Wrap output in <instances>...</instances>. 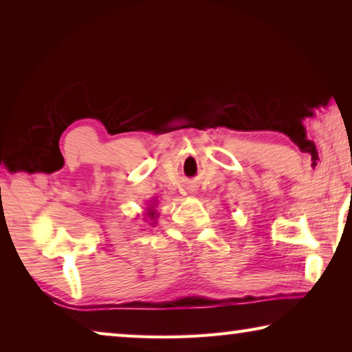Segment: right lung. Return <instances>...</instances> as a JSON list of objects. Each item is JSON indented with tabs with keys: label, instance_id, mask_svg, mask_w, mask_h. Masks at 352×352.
<instances>
[{
	"label": "right lung",
	"instance_id": "right-lung-1",
	"mask_svg": "<svg viewBox=\"0 0 352 352\" xmlns=\"http://www.w3.org/2000/svg\"><path fill=\"white\" fill-rule=\"evenodd\" d=\"M144 214H146V219H148L147 222H151V225L157 223V219L160 217V214H158L157 210H155V204H153V201L146 208V212H144Z\"/></svg>",
	"mask_w": 352,
	"mask_h": 352
}]
</instances>
